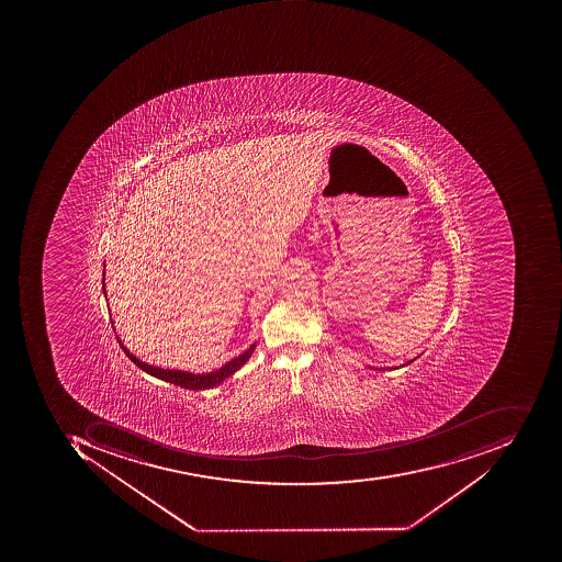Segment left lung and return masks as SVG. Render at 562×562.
<instances>
[{
  "label": "left lung",
  "mask_w": 562,
  "mask_h": 562,
  "mask_svg": "<svg viewBox=\"0 0 562 562\" xmlns=\"http://www.w3.org/2000/svg\"><path fill=\"white\" fill-rule=\"evenodd\" d=\"M414 360H415V358H414ZM414 360L407 361V363L402 364V367H407V364H411L412 361H414Z\"/></svg>",
  "instance_id": "left-lung-1"
}]
</instances>
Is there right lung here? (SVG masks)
I'll list each match as a JSON object with an SVG mask.
<instances>
[{
  "instance_id": "add662e5",
  "label": "right lung",
  "mask_w": 562,
  "mask_h": 562,
  "mask_svg": "<svg viewBox=\"0 0 562 562\" xmlns=\"http://www.w3.org/2000/svg\"><path fill=\"white\" fill-rule=\"evenodd\" d=\"M103 292L104 297H106V289H104V273H103ZM117 342L122 345L123 351L128 356L130 360L139 368V370H144L145 373L151 374L155 379L164 380V382L173 383V385L182 386V389L188 390H207L214 389V386L221 385L224 380L232 376L235 371H238L246 361L250 360L251 355H254L255 348H257V342L250 346V348L243 351L241 355L233 358L228 363L223 364V367L217 368V370L210 371V373H191V371H182V370H170V368H161L155 367V364L147 363V361L139 360L138 356L133 355L125 345H123L122 339L117 336Z\"/></svg>"
}]
</instances>
